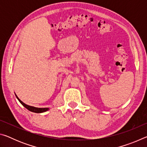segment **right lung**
<instances>
[{"instance_id": "1", "label": "right lung", "mask_w": 147, "mask_h": 147, "mask_svg": "<svg viewBox=\"0 0 147 147\" xmlns=\"http://www.w3.org/2000/svg\"><path fill=\"white\" fill-rule=\"evenodd\" d=\"M16 96L17 98L18 99V100L20 102V103H21L22 105H23L24 108H26L27 109H28L29 111H32V112H34V113H43L45 112V111H48L49 108H36V107H34V106H28L27 105V104H24V102H23L20 99L18 98V96L16 95Z\"/></svg>"}]
</instances>
